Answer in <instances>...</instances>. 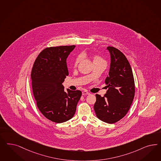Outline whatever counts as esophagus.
Listing matches in <instances>:
<instances>
[{"label":"esophagus","mask_w":161,"mask_h":161,"mask_svg":"<svg viewBox=\"0 0 161 161\" xmlns=\"http://www.w3.org/2000/svg\"><path fill=\"white\" fill-rule=\"evenodd\" d=\"M90 92L87 91H82V95H89Z\"/></svg>","instance_id":"34e87169"}]
</instances>
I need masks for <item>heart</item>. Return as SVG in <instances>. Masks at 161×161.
I'll return each mask as SVG.
<instances>
[{
    "label": "heart",
    "instance_id": "1",
    "mask_svg": "<svg viewBox=\"0 0 161 161\" xmlns=\"http://www.w3.org/2000/svg\"><path fill=\"white\" fill-rule=\"evenodd\" d=\"M86 56H88V54L85 53H82V56L83 57H85ZM92 58H93V63L98 62V61H102V60H103V59L101 57L98 56H93V57H92ZM80 56H78V57L76 58V59L75 60V62H74V66L75 67L77 66V65H78V63L80 62Z\"/></svg>",
    "mask_w": 161,
    "mask_h": 161
}]
</instances>
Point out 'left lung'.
<instances>
[{
  "instance_id": "obj_1",
  "label": "left lung",
  "mask_w": 161,
  "mask_h": 161,
  "mask_svg": "<svg viewBox=\"0 0 161 161\" xmlns=\"http://www.w3.org/2000/svg\"><path fill=\"white\" fill-rule=\"evenodd\" d=\"M111 62L109 75L105 80L108 90L101 97L96 94L93 109L101 121L113 124L127 113L135 97L133 74L125 54L117 48L108 47Z\"/></svg>"
}]
</instances>
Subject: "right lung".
<instances>
[{
	"mask_svg": "<svg viewBox=\"0 0 161 161\" xmlns=\"http://www.w3.org/2000/svg\"><path fill=\"white\" fill-rule=\"evenodd\" d=\"M75 46L49 47L38 56L31 72L32 88L39 110L47 119L61 123L75 114L82 92L64 90L68 76L66 58Z\"/></svg>",
	"mask_w": 161,
	"mask_h": 161,
	"instance_id": "1",
	"label": "right lung"
}]
</instances>
